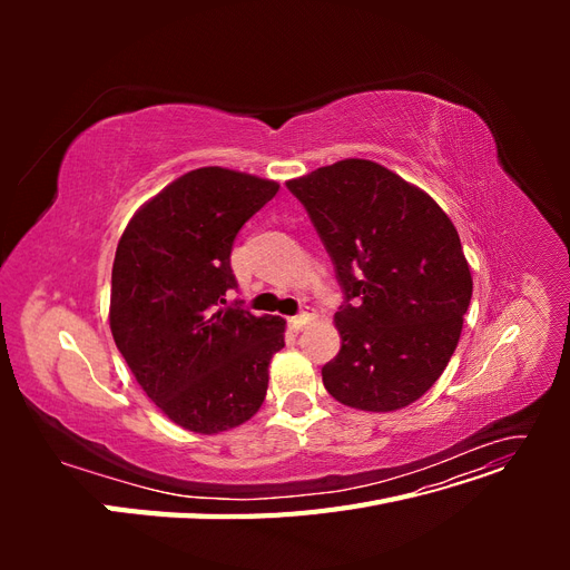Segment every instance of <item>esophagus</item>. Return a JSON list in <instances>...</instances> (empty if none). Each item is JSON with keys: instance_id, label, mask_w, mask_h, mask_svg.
Here are the masks:
<instances>
[{"instance_id": "34e87169", "label": "esophagus", "mask_w": 570, "mask_h": 570, "mask_svg": "<svg viewBox=\"0 0 570 570\" xmlns=\"http://www.w3.org/2000/svg\"><path fill=\"white\" fill-rule=\"evenodd\" d=\"M308 321H312V312H308V306H304L297 316L289 318V327H292V331H302V327H304Z\"/></svg>"}]
</instances>
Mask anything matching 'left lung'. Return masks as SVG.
<instances>
[{
  "instance_id": "obj_1",
  "label": "left lung",
  "mask_w": 570,
  "mask_h": 570,
  "mask_svg": "<svg viewBox=\"0 0 570 570\" xmlns=\"http://www.w3.org/2000/svg\"><path fill=\"white\" fill-rule=\"evenodd\" d=\"M287 189L344 292L325 390L361 411L416 402L450 364L473 295L454 223L423 189L366 159L316 168Z\"/></svg>"
}]
</instances>
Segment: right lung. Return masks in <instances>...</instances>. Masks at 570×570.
I'll list each match as a JSON object with an SVG mask.
<instances>
[{
	"mask_svg": "<svg viewBox=\"0 0 570 570\" xmlns=\"http://www.w3.org/2000/svg\"><path fill=\"white\" fill-rule=\"evenodd\" d=\"M278 183L220 166L189 170L137 212L111 271L109 323L135 381L176 425L214 435L264 404L285 347L281 316L228 304L239 228Z\"/></svg>",
	"mask_w": 570,
	"mask_h": 570,
	"instance_id": "right-lung-1",
	"label": "right lung"
}]
</instances>
